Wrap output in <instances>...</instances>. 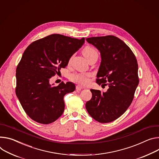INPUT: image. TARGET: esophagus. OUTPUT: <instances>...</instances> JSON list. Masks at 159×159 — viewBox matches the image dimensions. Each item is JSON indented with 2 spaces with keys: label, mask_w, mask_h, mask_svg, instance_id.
I'll use <instances>...</instances> for the list:
<instances>
[{
  "label": "esophagus",
  "mask_w": 159,
  "mask_h": 159,
  "mask_svg": "<svg viewBox=\"0 0 159 159\" xmlns=\"http://www.w3.org/2000/svg\"><path fill=\"white\" fill-rule=\"evenodd\" d=\"M82 89H83V88H82L81 86H80V85H77L76 86V90L77 91H80Z\"/></svg>",
  "instance_id": "34e87169"
}]
</instances>
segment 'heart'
<instances>
[{
  "label": "heart",
  "mask_w": 159,
  "mask_h": 159,
  "mask_svg": "<svg viewBox=\"0 0 159 159\" xmlns=\"http://www.w3.org/2000/svg\"><path fill=\"white\" fill-rule=\"evenodd\" d=\"M82 53L85 57L88 60L91 57L95 54H98L97 51L93 48L88 46L85 47ZM71 58L70 59V61ZM91 77L90 74L88 73H74L70 75V79L71 81L76 82L80 85H87L89 82V77Z\"/></svg>",
  "instance_id": "heart-1"
}]
</instances>
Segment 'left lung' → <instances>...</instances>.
<instances>
[{"label":"left lung","mask_w":159,"mask_h":159,"mask_svg":"<svg viewBox=\"0 0 159 159\" xmlns=\"http://www.w3.org/2000/svg\"><path fill=\"white\" fill-rule=\"evenodd\" d=\"M100 52L102 61L96 82L109 88L102 93L91 89L92 98L85 103L91 116L101 123L116 120L131 104L139 84L138 66L135 55L122 40L113 35L87 38Z\"/></svg>","instance_id":"1"}]
</instances>
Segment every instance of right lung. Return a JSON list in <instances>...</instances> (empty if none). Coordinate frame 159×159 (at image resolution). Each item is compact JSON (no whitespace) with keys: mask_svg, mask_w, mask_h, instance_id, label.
Segmentation results:
<instances>
[{"mask_svg":"<svg viewBox=\"0 0 159 159\" xmlns=\"http://www.w3.org/2000/svg\"><path fill=\"white\" fill-rule=\"evenodd\" d=\"M85 39L52 34L34 41L24 51L16 68V94L26 113L42 124L52 123L63 114L64 96L75 91L74 83L57 86L50 79L65 68Z\"/></svg>","mask_w":159,"mask_h":159,"instance_id":"add662e5","label":"right lung"}]
</instances>
